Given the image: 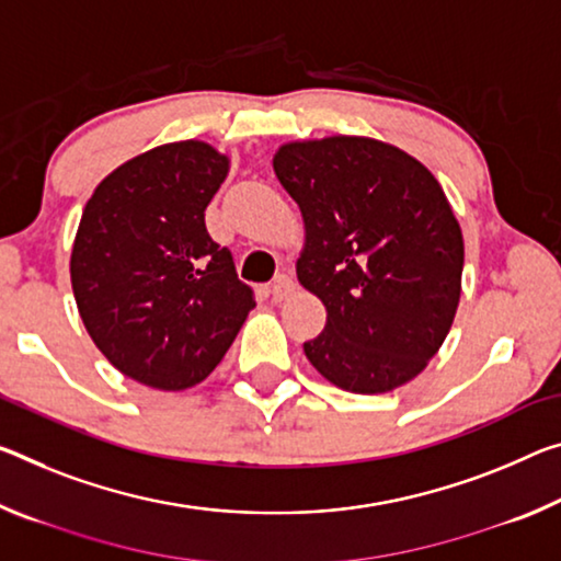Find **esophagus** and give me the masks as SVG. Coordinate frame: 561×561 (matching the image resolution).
<instances>
[{"label": "esophagus", "instance_id": "obj_1", "mask_svg": "<svg viewBox=\"0 0 561 561\" xmlns=\"http://www.w3.org/2000/svg\"><path fill=\"white\" fill-rule=\"evenodd\" d=\"M295 289H297L295 279H291L289 274H279V277L272 282L270 295H272L274 301H284V299H289L291 295H295Z\"/></svg>", "mask_w": 561, "mask_h": 561}]
</instances>
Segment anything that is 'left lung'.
Returning <instances> with one entry per match:
<instances>
[{
  "label": "left lung",
  "instance_id": "left-lung-1",
  "mask_svg": "<svg viewBox=\"0 0 561 561\" xmlns=\"http://www.w3.org/2000/svg\"><path fill=\"white\" fill-rule=\"evenodd\" d=\"M272 164L305 219L297 279L327 309L307 359L354 394L412 381L447 340L461 295L465 239L442 184L369 137L287 141Z\"/></svg>",
  "mask_w": 561,
  "mask_h": 561
}]
</instances>
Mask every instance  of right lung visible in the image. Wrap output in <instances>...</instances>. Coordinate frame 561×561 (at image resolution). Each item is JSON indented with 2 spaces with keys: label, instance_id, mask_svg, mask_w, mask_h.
I'll return each mask as SVG.
<instances>
[{
  "label": "right lung",
  "instance_id": "1",
  "mask_svg": "<svg viewBox=\"0 0 561 561\" xmlns=\"http://www.w3.org/2000/svg\"><path fill=\"white\" fill-rule=\"evenodd\" d=\"M227 172L229 157L207 141H172L106 174L82 211L69 260L79 317L139 385H199L254 309L232 252L204 225Z\"/></svg>",
  "mask_w": 561,
  "mask_h": 561
}]
</instances>
